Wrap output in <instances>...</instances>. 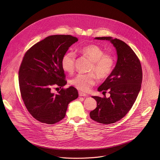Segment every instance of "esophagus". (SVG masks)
<instances>
[{"instance_id":"34e87169","label":"esophagus","mask_w":160,"mask_h":160,"mask_svg":"<svg viewBox=\"0 0 160 160\" xmlns=\"http://www.w3.org/2000/svg\"><path fill=\"white\" fill-rule=\"evenodd\" d=\"M79 95L80 97H87L88 96L87 94H86V93H83L82 92H79Z\"/></svg>"}]
</instances>
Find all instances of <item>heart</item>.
I'll return each mask as SVG.
<instances>
[{"mask_svg":"<svg viewBox=\"0 0 160 160\" xmlns=\"http://www.w3.org/2000/svg\"><path fill=\"white\" fill-rule=\"evenodd\" d=\"M79 52L92 62L90 71L95 73L100 79H106L112 71L114 65L113 57L109 54H105L104 51L97 45L90 44L79 49ZM76 54L69 51L64 54L62 59V67L64 71L72 72L74 69ZM96 82L93 74H78L71 80V84L76 89L83 92L90 91Z\"/></svg>","mask_w":160,"mask_h":160,"instance_id":"b5f03b06","label":"heart"}]
</instances>
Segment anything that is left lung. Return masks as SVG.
Returning a JSON list of instances; mask_svg holds the SVG:
<instances>
[{
    "instance_id": "1",
    "label": "left lung",
    "mask_w": 160,
    "mask_h": 160,
    "mask_svg": "<svg viewBox=\"0 0 160 160\" xmlns=\"http://www.w3.org/2000/svg\"><path fill=\"white\" fill-rule=\"evenodd\" d=\"M95 39L110 41L118 55L114 68L98 88V91L103 93L109 91L110 97H92L97 102V107L91 112V118L108 124L122 119L132 108L140 90L142 70L137 55L124 42L112 37L95 38Z\"/></svg>"
}]
</instances>
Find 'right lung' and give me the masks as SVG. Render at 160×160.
<instances>
[{"label": "right lung", "instance_id": "obj_1", "mask_svg": "<svg viewBox=\"0 0 160 160\" xmlns=\"http://www.w3.org/2000/svg\"><path fill=\"white\" fill-rule=\"evenodd\" d=\"M78 41L70 35H53L31 47L25 53L19 69V86L24 103L36 119L53 124L63 119L69 103L78 97L76 88L67 83L62 67L63 56ZM59 87L56 94L51 89Z\"/></svg>", "mask_w": 160, "mask_h": 160}]
</instances>
